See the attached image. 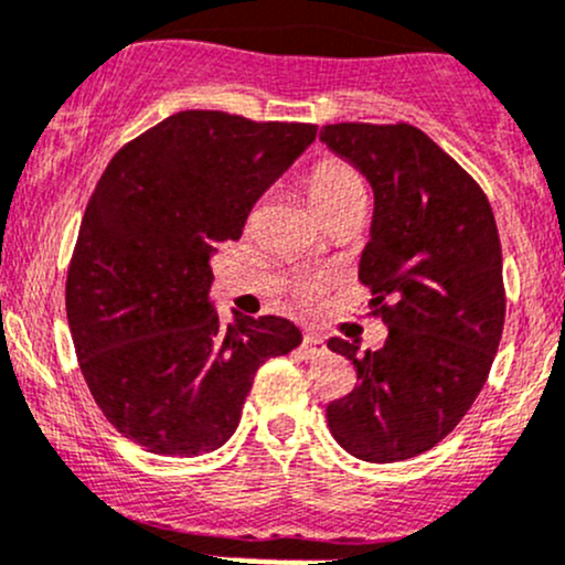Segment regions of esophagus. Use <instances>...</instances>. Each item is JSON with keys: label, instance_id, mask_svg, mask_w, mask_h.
<instances>
[{"label": "esophagus", "instance_id": "1", "mask_svg": "<svg viewBox=\"0 0 565 565\" xmlns=\"http://www.w3.org/2000/svg\"><path fill=\"white\" fill-rule=\"evenodd\" d=\"M328 352V347H324V341L319 335H311V332H308V335H302V343H300V354L306 360H313V358H319V354H324Z\"/></svg>", "mask_w": 565, "mask_h": 565}]
</instances>
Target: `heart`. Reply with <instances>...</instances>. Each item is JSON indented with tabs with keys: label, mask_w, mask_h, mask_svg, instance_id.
Segmentation results:
<instances>
[{
	"label": "heart",
	"mask_w": 565,
	"mask_h": 565,
	"mask_svg": "<svg viewBox=\"0 0 565 565\" xmlns=\"http://www.w3.org/2000/svg\"><path fill=\"white\" fill-rule=\"evenodd\" d=\"M306 194L308 203L313 205V211L319 216L335 211V207H343L349 203H360L365 200L367 203V186L362 181V175L343 159H322L311 168V173L306 178ZM313 284H300L298 287V300L306 302L311 298Z\"/></svg>",
	"instance_id": "obj_1"
}]
</instances>
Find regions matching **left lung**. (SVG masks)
Segmentation results:
<instances>
[{"label":"left lung","instance_id":"obj_1","mask_svg":"<svg viewBox=\"0 0 565 565\" xmlns=\"http://www.w3.org/2000/svg\"><path fill=\"white\" fill-rule=\"evenodd\" d=\"M319 138L373 186L360 281L390 328L379 352L328 341L358 371L328 425L360 460H408L455 430L495 360L507 317L495 216L482 186L412 124H328Z\"/></svg>","mask_w":565,"mask_h":565}]
</instances>
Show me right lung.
Returning a JSON list of instances; mask_svg holds the SVG:
<instances>
[{"instance_id":"1","label":"right lung","mask_w":565,"mask_h":565,"mask_svg":"<svg viewBox=\"0 0 565 565\" xmlns=\"http://www.w3.org/2000/svg\"><path fill=\"white\" fill-rule=\"evenodd\" d=\"M317 138V124L181 110L129 140L99 178L67 270V322L99 412L153 455L222 447L265 360L302 335L281 317L207 302L211 254Z\"/></svg>"}]
</instances>
